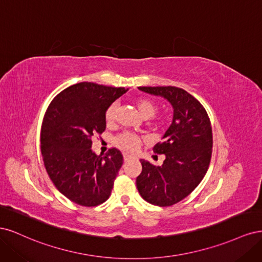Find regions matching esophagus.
<instances>
[{
	"label": "esophagus",
	"mask_w": 262,
	"mask_h": 262,
	"mask_svg": "<svg viewBox=\"0 0 262 262\" xmlns=\"http://www.w3.org/2000/svg\"><path fill=\"white\" fill-rule=\"evenodd\" d=\"M130 158H131V156L129 155V154H123V160H124V162H126V161H128V160H130Z\"/></svg>",
	"instance_id": "esophagus-1"
}]
</instances>
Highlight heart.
Listing matches in <instances>:
<instances>
[{"label":"heart","instance_id":"heart-1","mask_svg":"<svg viewBox=\"0 0 262 262\" xmlns=\"http://www.w3.org/2000/svg\"><path fill=\"white\" fill-rule=\"evenodd\" d=\"M136 106L139 110L140 115L144 119L152 118L157 113L158 106L155 101L150 100L148 98H138L136 100ZM117 117V105L112 104L107 109L105 113V120L108 124H112L115 122ZM142 139L137 136V134L131 133V132H123L120 136H118L114 143L117 147L121 148L125 152H136L141 144Z\"/></svg>","mask_w":262,"mask_h":262}]
</instances>
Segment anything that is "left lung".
<instances>
[{"label":"left lung","mask_w":262,"mask_h":262,"mask_svg":"<svg viewBox=\"0 0 262 262\" xmlns=\"http://www.w3.org/2000/svg\"><path fill=\"white\" fill-rule=\"evenodd\" d=\"M167 99L173 109L172 122L153 150L164 154L162 166L141 160L137 178L141 196L158 207H169L191 193L207 173L213 146L212 126L204 107L192 95L175 86L139 87Z\"/></svg>","instance_id":"8db88e82"}]
</instances>
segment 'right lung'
<instances>
[{
	"mask_svg": "<svg viewBox=\"0 0 262 262\" xmlns=\"http://www.w3.org/2000/svg\"><path fill=\"white\" fill-rule=\"evenodd\" d=\"M126 91L77 83L58 94L45 114L40 146L46 170L55 188L76 204L96 207L112 193L123 156L115 147L96 155L92 138L105 131L106 109Z\"/></svg>",
	"mask_w": 262,
	"mask_h": 262,
	"instance_id": "obj_1",
	"label": "right lung"
}]
</instances>
